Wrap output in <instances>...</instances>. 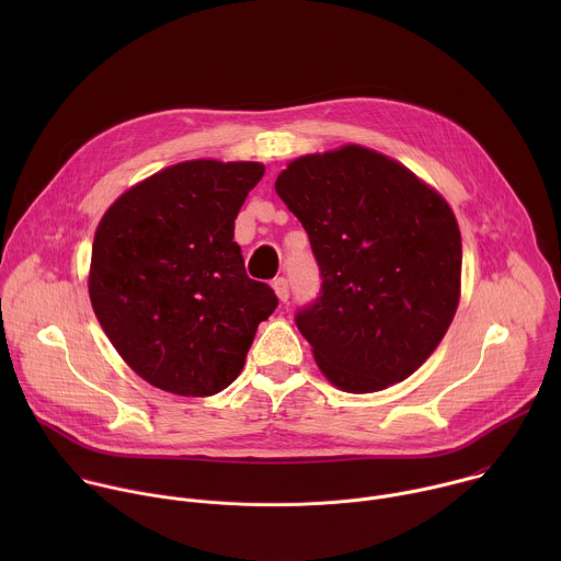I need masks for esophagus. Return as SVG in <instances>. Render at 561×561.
Segmentation results:
<instances>
[{"label":"esophagus","instance_id":"obj_1","mask_svg":"<svg viewBox=\"0 0 561 561\" xmlns=\"http://www.w3.org/2000/svg\"><path fill=\"white\" fill-rule=\"evenodd\" d=\"M273 288H275L279 301H288V297H290V286H288V279H286V277L273 279Z\"/></svg>","mask_w":561,"mask_h":561}]
</instances>
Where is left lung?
I'll return each instance as SVG.
<instances>
[{
    "label": "left lung",
    "instance_id": "left-lung-1",
    "mask_svg": "<svg viewBox=\"0 0 561 561\" xmlns=\"http://www.w3.org/2000/svg\"><path fill=\"white\" fill-rule=\"evenodd\" d=\"M275 191L308 232L322 277L295 314L319 368L348 392L404 381L459 301L461 237L448 204L362 146L295 159Z\"/></svg>",
    "mask_w": 561,
    "mask_h": 561
}]
</instances>
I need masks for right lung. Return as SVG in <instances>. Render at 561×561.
Segmentation results:
<instances>
[{
  "mask_svg": "<svg viewBox=\"0 0 561 561\" xmlns=\"http://www.w3.org/2000/svg\"><path fill=\"white\" fill-rule=\"evenodd\" d=\"M257 162L195 159L157 173L102 217L89 293L124 362L148 383L208 397L242 373L275 290L247 275L234 217Z\"/></svg>",
  "mask_w": 561,
  "mask_h": 561,
  "instance_id": "right-lung-1",
  "label": "right lung"
}]
</instances>
